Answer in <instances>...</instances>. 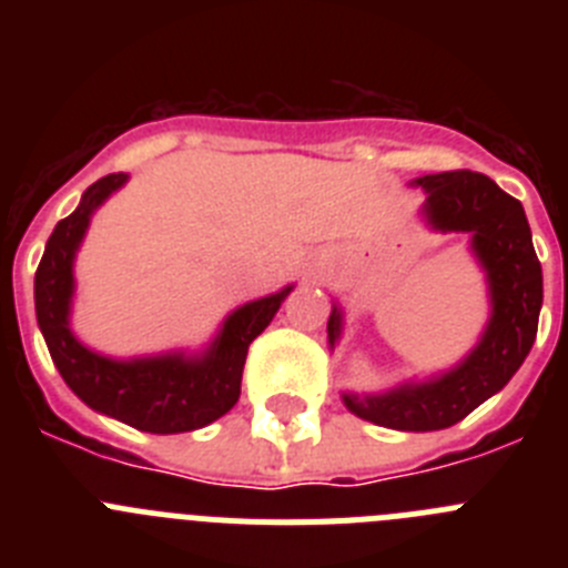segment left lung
Listing matches in <instances>:
<instances>
[{
    "instance_id": "obj_1",
    "label": "left lung",
    "mask_w": 568,
    "mask_h": 568,
    "mask_svg": "<svg viewBox=\"0 0 568 568\" xmlns=\"http://www.w3.org/2000/svg\"><path fill=\"white\" fill-rule=\"evenodd\" d=\"M426 193L418 215L433 233L469 235V253L486 278L489 318L478 344L449 369L409 378L384 393H341L353 415L400 433H435L464 420L498 395L529 355L544 307V273L531 244L524 204L489 175L453 170L413 179ZM344 333V310L333 301L329 349Z\"/></svg>"
}]
</instances>
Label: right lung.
<instances>
[{"label": "right lung", "instance_id": "add662e5", "mask_svg": "<svg viewBox=\"0 0 568 568\" xmlns=\"http://www.w3.org/2000/svg\"><path fill=\"white\" fill-rule=\"evenodd\" d=\"M128 173H110L90 184L82 202L53 227L33 281L37 321L48 353L64 384L79 400L108 418L153 435L193 433L227 415L241 395V373L247 349L278 313L281 301L295 284L264 298L235 307L202 349L113 358L79 341L70 327L77 295V253L88 235L90 219L115 190L128 184Z\"/></svg>", "mask_w": 568, "mask_h": 568}]
</instances>
